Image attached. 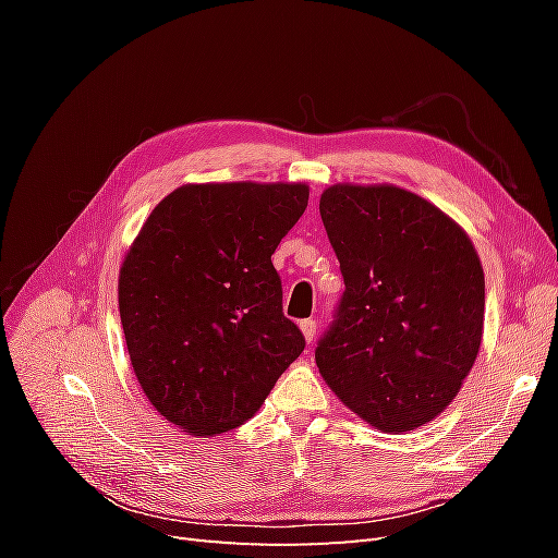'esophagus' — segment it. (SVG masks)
Returning <instances> with one entry per match:
<instances>
[{
    "label": "esophagus",
    "mask_w": 558,
    "mask_h": 558,
    "mask_svg": "<svg viewBox=\"0 0 558 558\" xmlns=\"http://www.w3.org/2000/svg\"><path fill=\"white\" fill-rule=\"evenodd\" d=\"M300 330H302V335H305L307 342H314V337H316V320H314V318L300 320Z\"/></svg>",
    "instance_id": "34e87169"
}]
</instances>
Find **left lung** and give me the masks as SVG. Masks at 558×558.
Listing matches in <instances>:
<instances>
[{"mask_svg": "<svg viewBox=\"0 0 558 558\" xmlns=\"http://www.w3.org/2000/svg\"><path fill=\"white\" fill-rule=\"evenodd\" d=\"M347 291L316 347L320 377L381 433L459 396L484 332V269L468 232L393 183H335L318 202Z\"/></svg>", "mask_w": 558, "mask_h": 558, "instance_id": "left-lung-1", "label": "left lung"}]
</instances>
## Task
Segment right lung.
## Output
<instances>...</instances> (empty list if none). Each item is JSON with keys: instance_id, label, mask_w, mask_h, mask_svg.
<instances>
[{"instance_id": "1", "label": "right lung", "mask_w": 558, "mask_h": 558, "mask_svg": "<svg viewBox=\"0 0 558 558\" xmlns=\"http://www.w3.org/2000/svg\"><path fill=\"white\" fill-rule=\"evenodd\" d=\"M307 183H185L144 221L118 272L130 363L154 408L195 437L242 426L305 349L272 253Z\"/></svg>"}]
</instances>
